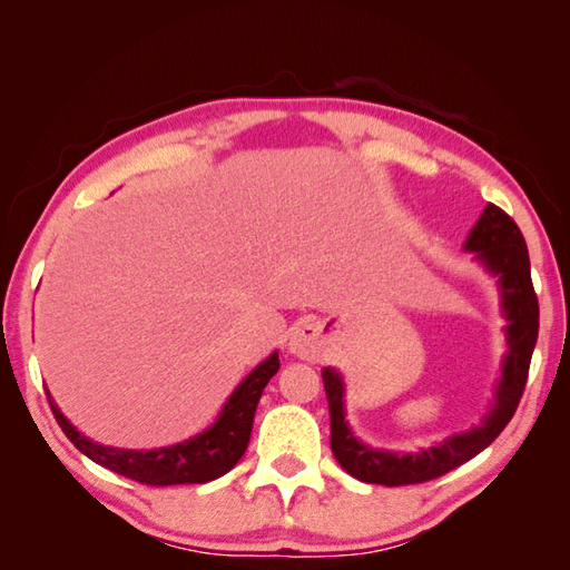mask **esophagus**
<instances>
[{"label":"esophagus","mask_w":570,"mask_h":570,"mask_svg":"<svg viewBox=\"0 0 570 570\" xmlns=\"http://www.w3.org/2000/svg\"><path fill=\"white\" fill-rule=\"evenodd\" d=\"M323 333H321V325L316 323H301L296 325V331L292 333V341H288V347H292V353L301 360H321L323 355Z\"/></svg>","instance_id":"obj_1"}]
</instances>
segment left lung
<instances>
[{
	"mask_svg": "<svg viewBox=\"0 0 570 570\" xmlns=\"http://www.w3.org/2000/svg\"><path fill=\"white\" fill-rule=\"evenodd\" d=\"M465 249L475 252V257L488 266L492 276H498L502 311L507 318V355L502 365V380L494 394V406L482 421V426L451 435V439L426 448L421 453H390L374 451L360 443L345 421V386L341 374L325 367L323 386L331 409V448L337 463L345 472L372 485H419L445 475L458 465L468 463L480 451L498 439L507 423L514 416L519 399L524 394L531 353H534L539 335V301L531 284L529 249L522 229L498 205L488 203L480 220L470 229Z\"/></svg>",
	"mask_w": 570,
	"mask_h": 570,
	"instance_id": "obj_1",
	"label": "left lung"
}]
</instances>
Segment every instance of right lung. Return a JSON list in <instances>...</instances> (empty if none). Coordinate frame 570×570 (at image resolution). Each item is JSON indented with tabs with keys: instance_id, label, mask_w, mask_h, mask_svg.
I'll return each mask as SVG.
<instances>
[{
	"instance_id": "1",
	"label": "right lung",
	"mask_w": 570,
	"mask_h": 570,
	"mask_svg": "<svg viewBox=\"0 0 570 570\" xmlns=\"http://www.w3.org/2000/svg\"><path fill=\"white\" fill-rule=\"evenodd\" d=\"M276 372L278 353H272L229 394L220 416H217L210 429L193 435L190 441L156 448V451H125V448L95 443L88 435L78 433L76 426L60 414L51 394H48V404H51L58 426L63 429L68 441L98 465L151 488L200 485V482H210L225 475L245 455L252 435L254 411H257L266 382Z\"/></svg>"
}]
</instances>
